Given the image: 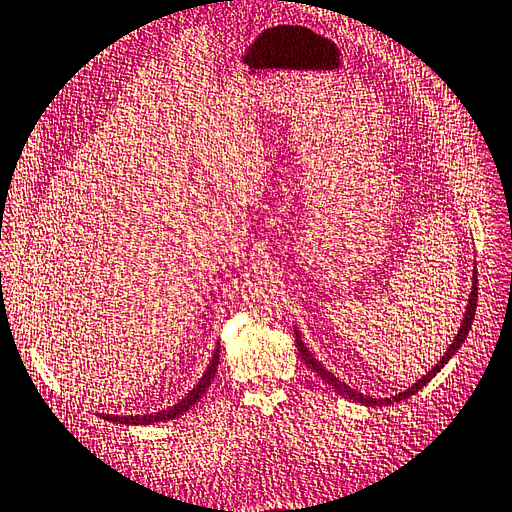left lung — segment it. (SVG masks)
Here are the masks:
<instances>
[{
  "mask_svg": "<svg viewBox=\"0 0 512 512\" xmlns=\"http://www.w3.org/2000/svg\"><path fill=\"white\" fill-rule=\"evenodd\" d=\"M475 308H477V277H475V284H473V293H470V299H468V306H466V315H464V319H462V326H459V333H457V337L453 339V344H450V348L446 350V355L439 359V364H435V368L433 370H428V375L426 377H422L419 379L417 384H413L410 386L408 390H404V393H399V395H395V397H386V399H375V397H364L362 393H355L353 388H348L344 382H339L337 377H333L328 373V370L317 362V359L308 353L306 350V346H304V342H302V337H299V333H295V344H297V350H299V357L304 359L306 362V366L310 368V370H315V373L324 379L326 384H330L335 388V393L337 395H342V397H348V399H353V402H359V404H366V406H388V404H395V402H402V399H408L410 395H415L417 390H422L430 379H433L439 370H442L446 364H448V359L453 357L457 350H459V346L464 344V339H466V335H468V330H470V326H473V319H475Z\"/></svg>",
  "mask_w": 512,
  "mask_h": 512,
  "instance_id": "8db88e82",
  "label": "left lung"
}]
</instances>
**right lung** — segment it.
<instances>
[{
	"label": "right lung",
	"instance_id": "right-lung-1",
	"mask_svg": "<svg viewBox=\"0 0 512 512\" xmlns=\"http://www.w3.org/2000/svg\"><path fill=\"white\" fill-rule=\"evenodd\" d=\"M217 366H219V344L215 348L213 353V362H210L208 370L204 373V377L199 379L197 386L190 390V393L182 399V402L170 406L166 410H162V413H155V415H139V417H115V415H104V419H108V422H119V424H130V426H142V424H155V422H166V419H175L179 415H184L188 408H193L199 397H202L206 393V388L210 386V379L215 377L217 373Z\"/></svg>",
	"mask_w": 512,
	"mask_h": 512
}]
</instances>
